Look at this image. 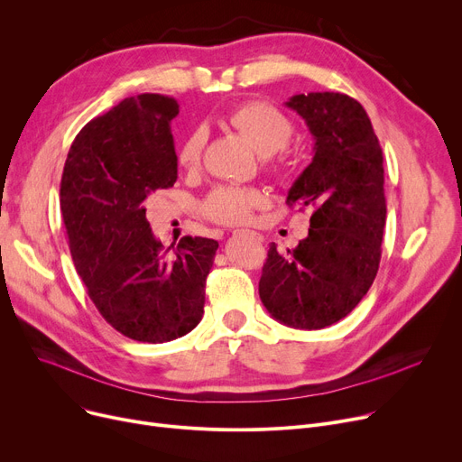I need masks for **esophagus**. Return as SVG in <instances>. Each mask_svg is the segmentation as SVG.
Wrapping results in <instances>:
<instances>
[{
  "label": "esophagus",
  "instance_id": "34e87169",
  "mask_svg": "<svg viewBox=\"0 0 462 462\" xmlns=\"http://www.w3.org/2000/svg\"><path fill=\"white\" fill-rule=\"evenodd\" d=\"M241 232H243V230H236V232H234V234H241Z\"/></svg>",
  "mask_w": 462,
  "mask_h": 462
}]
</instances>
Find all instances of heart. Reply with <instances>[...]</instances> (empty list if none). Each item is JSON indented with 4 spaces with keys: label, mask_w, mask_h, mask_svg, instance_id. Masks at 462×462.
<instances>
[{
    "label": "heart",
    "mask_w": 462,
    "mask_h": 462,
    "mask_svg": "<svg viewBox=\"0 0 462 462\" xmlns=\"http://www.w3.org/2000/svg\"><path fill=\"white\" fill-rule=\"evenodd\" d=\"M225 122L267 160L286 148L293 135L291 120L265 102H243L226 113ZM204 146L206 134L202 130H193L183 137L178 146L180 167L197 169L202 162ZM265 204L267 195L258 188L219 186L206 197L202 209L208 219L219 225H245L249 223L253 211Z\"/></svg>",
    "instance_id": "1"
}]
</instances>
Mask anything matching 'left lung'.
<instances>
[{
    "instance_id": "1",
    "label": "left lung",
    "mask_w": 462,
    "mask_h": 462,
    "mask_svg": "<svg viewBox=\"0 0 462 462\" xmlns=\"http://www.w3.org/2000/svg\"><path fill=\"white\" fill-rule=\"evenodd\" d=\"M286 106L316 141L286 204L314 213L293 251L281 254L271 243L260 299L276 321L316 330L346 318L375 281L386 225L383 150L370 116L347 95L309 92Z\"/></svg>"
}]
</instances>
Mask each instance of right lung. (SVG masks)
<instances>
[{"label": "right lung", "mask_w": 462, "mask_h": 462, "mask_svg": "<svg viewBox=\"0 0 462 462\" xmlns=\"http://www.w3.org/2000/svg\"><path fill=\"white\" fill-rule=\"evenodd\" d=\"M174 98L137 95L76 135L60 178V211L74 265L102 318L132 340L163 344L204 314L206 276L219 243L183 236L165 249L146 199L178 178Z\"/></svg>", "instance_id": "add662e5"}]
</instances>
